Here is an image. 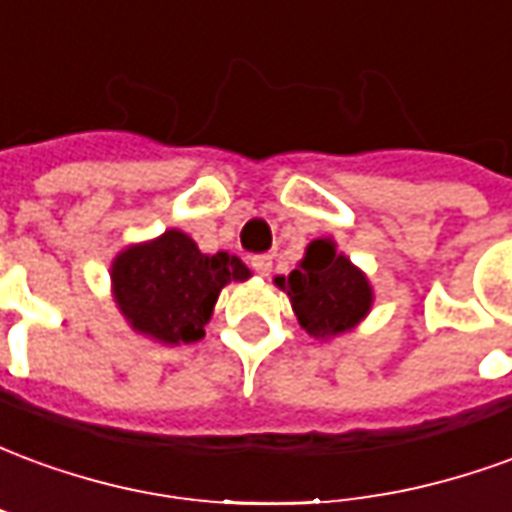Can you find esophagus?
Listing matches in <instances>:
<instances>
[{"label":"esophagus","mask_w":512,"mask_h":512,"mask_svg":"<svg viewBox=\"0 0 512 512\" xmlns=\"http://www.w3.org/2000/svg\"><path fill=\"white\" fill-rule=\"evenodd\" d=\"M271 266H274L271 255H255V257H252V268H255L260 277H268V274H271Z\"/></svg>","instance_id":"1"}]
</instances>
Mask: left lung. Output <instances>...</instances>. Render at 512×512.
<instances>
[{
  "label": "left lung",
  "instance_id": "8db88e82",
  "mask_svg": "<svg viewBox=\"0 0 512 512\" xmlns=\"http://www.w3.org/2000/svg\"><path fill=\"white\" fill-rule=\"evenodd\" d=\"M277 285L288 293L301 329L315 340L351 332L373 307L370 282L337 252L332 238H315L304 260L288 277H277Z\"/></svg>",
  "mask_w": 512,
  "mask_h": 512
}]
</instances>
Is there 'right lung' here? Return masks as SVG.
Here are the masks:
<instances>
[{
  "label": "right lung",
  "instance_id": "add662e5",
  "mask_svg": "<svg viewBox=\"0 0 512 512\" xmlns=\"http://www.w3.org/2000/svg\"><path fill=\"white\" fill-rule=\"evenodd\" d=\"M249 277L235 255H202L189 235L167 230L115 257L112 293L134 332L180 345L202 340L224 285Z\"/></svg>",
  "mask_w": 512,
  "mask_h": 512
}]
</instances>
